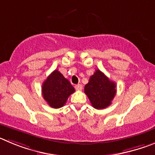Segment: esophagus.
I'll return each instance as SVG.
<instances>
[{"label": "esophagus", "instance_id": "1", "mask_svg": "<svg viewBox=\"0 0 155 155\" xmlns=\"http://www.w3.org/2000/svg\"><path fill=\"white\" fill-rule=\"evenodd\" d=\"M75 88H76V90H82V89H83V86L81 84H77L75 86Z\"/></svg>", "mask_w": 155, "mask_h": 155}]
</instances>
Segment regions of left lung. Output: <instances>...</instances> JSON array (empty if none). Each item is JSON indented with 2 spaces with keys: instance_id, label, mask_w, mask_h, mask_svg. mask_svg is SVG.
<instances>
[{
  "instance_id": "obj_1",
  "label": "left lung",
  "mask_w": 155,
  "mask_h": 155,
  "mask_svg": "<svg viewBox=\"0 0 155 155\" xmlns=\"http://www.w3.org/2000/svg\"><path fill=\"white\" fill-rule=\"evenodd\" d=\"M85 93L92 106L97 110L109 107L116 95V83L104 72L97 69L85 86Z\"/></svg>"
}]
</instances>
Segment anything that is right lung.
I'll use <instances>...</instances> for the list:
<instances>
[{
    "mask_svg": "<svg viewBox=\"0 0 155 155\" xmlns=\"http://www.w3.org/2000/svg\"><path fill=\"white\" fill-rule=\"evenodd\" d=\"M41 90L43 98L52 108L63 107L69 96L75 92L69 81L57 69L44 81Z\"/></svg>",
    "mask_w": 155,
    "mask_h": 155,
    "instance_id": "right-lung-1",
    "label": "right lung"
}]
</instances>
